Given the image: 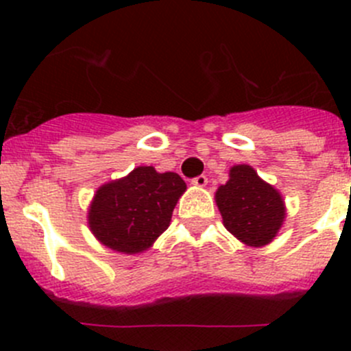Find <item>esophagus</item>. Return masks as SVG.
<instances>
[{
	"label": "esophagus",
	"instance_id": "obj_1",
	"mask_svg": "<svg viewBox=\"0 0 351 351\" xmlns=\"http://www.w3.org/2000/svg\"><path fill=\"white\" fill-rule=\"evenodd\" d=\"M192 185L198 186V189H204V186L207 185V176H204V175L197 176V178L192 180Z\"/></svg>",
	"mask_w": 351,
	"mask_h": 351
}]
</instances>
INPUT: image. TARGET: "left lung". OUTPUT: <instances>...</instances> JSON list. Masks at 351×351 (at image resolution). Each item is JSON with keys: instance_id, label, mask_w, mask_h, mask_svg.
Returning <instances> with one entry per match:
<instances>
[{"instance_id": "left-lung-1", "label": "left lung", "mask_w": 351, "mask_h": 351, "mask_svg": "<svg viewBox=\"0 0 351 351\" xmlns=\"http://www.w3.org/2000/svg\"><path fill=\"white\" fill-rule=\"evenodd\" d=\"M222 224L246 246L261 247L275 239L287 217L285 202L274 185L250 165H234L215 192Z\"/></svg>"}]
</instances>
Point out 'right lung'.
<instances>
[{"label":"right lung","instance_id":"add662e5","mask_svg":"<svg viewBox=\"0 0 351 351\" xmlns=\"http://www.w3.org/2000/svg\"><path fill=\"white\" fill-rule=\"evenodd\" d=\"M185 190L186 183L176 173L137 166L97 190L88 208V228L117 253H144L168 229Z\"/></svg>","mask_w":351,"mask_h":351}]
</instances>
